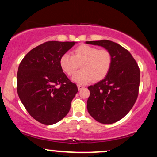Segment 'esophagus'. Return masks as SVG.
<instances>
[{
	"instance_id": "esophagus-1",
	"label": "esophagus",
	"mask_w": 157,
	"mask_h": 157,
	"mask_svg": "<svg viewBox=\"0 0 157 157\" xmlns=\"http://www.w3.org/2000/svg\"><path fill=\"white\" fill-rule=\"evenodd\" d=\"M83 88H84L83 86H81V85H77V89H78L79 91H80V90H81V89H82Z\"/></svg>"
}]
</instances>
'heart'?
Returning a JSON list of instances; mask_svg holds the SVG:
<instances>
[{
    "instance_id": "heart-1",
    "label": "heart",
    "mask_w": 157,
    "mask_h": 157,
    "mask_svg": "<svg viewBox=\"0 0 157 157\" xmlns=\"http://www.w3.org/2000/svg\"><path fill=\"white\" fill-rule=\"evenodd\" d=\"M80 63L81 70L74 75L73 82L87 84L91 80H100L109 73L111 65V55L106 49H97L94 46L82 44L73 51V55L65 53L60 59L63 71L71 76Z\"/></svg>"
}]
</instances>
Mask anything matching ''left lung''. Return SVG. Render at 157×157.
<instances>
[{"mask_svg": "<svg viewBox=\"0 0 157 157\" xmlns=\"http://www.w3.org/2000/svg\"><path fill=\"white\" fill-rule=\"evenodd\" d=\"M102 46L110 52L111 65L109 73L90 86L87 100L89 114L97 122L112 124L123 118L134 106L138 96L140 73L131 53L118 44L108 40L86 41Z\"/></svg>", "mask_w": 157, "mask_h": 157, "instance_id": "left-lung-1", "label": "left lung"}]
</instances>
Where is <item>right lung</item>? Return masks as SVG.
Listing matches in <instances>:
<instances>
[{
    "instance_id": "add662e5",
    "label": "right lung",
    "mask_w": 157,
    "mask_h": 157,
    "mask_svg": "<svg viewBox=\"0 0 157 157\" xmlns=\"http://www.w3.org/2000/svg\"><path fill=\"white\" fill-rule=\"evenodd\" d=\"M76 43L46 42L27 53L20 63L19 98L32 117L44 125H53L64 118L78 91L60 66L61 56Z\"/></svg>"
}]
</instances>
